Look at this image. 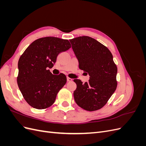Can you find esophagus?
Segmentation results:
<instances>
[{
    "instance_id": "obj_1",
    "label": "esophagus",
    "mask_w": 146,
    "mask_h": 146,
    "mask_svg": "<svg viewBox=\"0 0 146 146\" xmlns=\"http://www.w3.org/2000/svg\"><path fill=\"white\" fill-rule=\"evenodd\" d=\"M72 80H73V79H72V78H70V77H68V78H67V80H68V82H72Z\"/></svg>"
}]
</instances>
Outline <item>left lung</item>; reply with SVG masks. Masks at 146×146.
<instances>
[{
  "label": "left lung",
  "instance_id": "8db88e82",
  "mask_svg": "<svg viewBox=\"0 0 146 146\" xmlns=\"http://www.w3.org/2000/svg\"><path fill=\"white\" fill-rule=\"evenodd\" d=\"M79 68L90 76L89 82L74 79L76 104L87 111H96L107 103L116 90L117 68L111 52L95 39L83 36L70 39Z\"/></svg>",
  "mask_w": 146,
  "mask_h": 146
}]
</instances>
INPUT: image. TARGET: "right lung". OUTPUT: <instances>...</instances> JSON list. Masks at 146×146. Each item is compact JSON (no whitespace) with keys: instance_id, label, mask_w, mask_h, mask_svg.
Returning <instances> with one entry per match:
<instances>
[{"instance_id":"1","label":"right lung","mask_w":146,"mask_h":146,"mask_svg":"<svg viewBox=\"0 0 146 146\" xmlns=\"http://www.w3.org/2000/svg\"><path fill=\"white\" fill-rule=\"evenodd\" d=\"M70 47L68 39L47 36L34 41L21 55L17 82L31 107L46 109L54 103L67 78L62 73L53 75L48 69L54 66L60 53Z\"/></svg>"}]
</instances>
